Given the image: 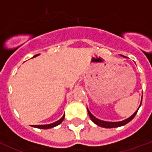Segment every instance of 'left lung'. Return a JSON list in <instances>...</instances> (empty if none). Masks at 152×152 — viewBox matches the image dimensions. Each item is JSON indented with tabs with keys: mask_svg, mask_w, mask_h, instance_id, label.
Returning <instances> with one entry per match:
<instances>
[{
	"mask_svg": "<svg viewBox=\"0 0 152 152\" xmlns=\"http://www.w3.org/2000/svg\"><path fill=\"white\" fill-rule=\"evenodd\" d=\"M142 104V103H141ZM141 106V104H140ZM140 106L139 107V108L140 107ZM139 108L137 109V110H136L135 113L132 114L131 117H129V118L126 119V120H123V121H119V122H107V121H104V120H99V119L96 118V117H95V116H93L92 114L91 113V112L88 110V107H87V110H88V115H89L90 118H91V120H92L93 122L95 123L96 125L99 126H102V127H104V128H115V127H119V126H124L126 125V124H128L129 122H130L131 120H132V119L135 117V116H136V114L138 112V110H139Z\"/></svg>",
	"mask_w": 152,
	"mask_h": 152,
	"instance_id": "1",
	"label": "left lung"
}]
</instances>
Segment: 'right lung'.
I'll list each match as a JSON object with an SVG mask.
<instances>
[{
  "instance_id": "add662e5",
  "label": "right lung",
  "mask_w": 152,
  "mask_h": 152,
  "mask_svg": "<svg viewBox=\"0 0 152 152\" xmlns=\"http://www.w3.org/2000/svg\"><path fill=\"white\" fill-rule=\"evenodd\" d=\"M38 55H39V54H36V55L34 56L33 57H36V56H38ZM64 117H65V115L63 116V117H61V118L59 120H57V121H56V122L53 123V124H47V125H32V126L36 127V128H39V129H50V128H52V127L57 126V125H59V124H61V123L63 122V120H64Z\"/></svg>"
}]
</instances>
